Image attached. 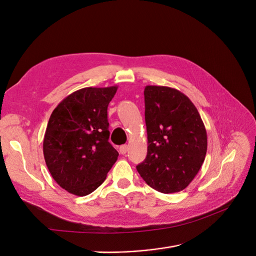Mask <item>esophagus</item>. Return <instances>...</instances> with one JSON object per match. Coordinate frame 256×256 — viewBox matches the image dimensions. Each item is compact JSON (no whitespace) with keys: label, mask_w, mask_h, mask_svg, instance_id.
Returning a JSON list of instances; mask_svg holds the SVG:
<instances>
[{"label":"esophagus","mask_w":256,"mask_h":256,"mask_svg":"<svg viewBox=\"0 0 256 256\" xmlns=\"http://www.w3.org/2000/svg\"><path fill=\"white\" fill-rule=\"evenodd\" d=\"M127 150H128V145H122L120 147V152L122 154H125L126 152H127Z\"/></svg>","instance_id":"esophagus-1"}]
</instances>
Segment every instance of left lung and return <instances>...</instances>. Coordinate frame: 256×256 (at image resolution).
Instances as JSON below:
<instances>
[{
    "label": "left lung",
    "instance_id": "obj_1",
    "mask_svg": "<svg viewBox=\"0 0 256 256\" xmlns=\"http://www.w3.org/2000/svg\"><path fill=\"white\" fill-rule=\"evenodd\" d=\"M147 156L136 166L154 190L180 192L198 173L207 152V134L191 100L178 90L147 85L144 90Z\"/></svg>",
    "mask_w": 256,
    "mask_h": 256
}]
</instances>
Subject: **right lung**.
<instances>
[{"label": "right lung", "instance_id": "add662e5", "mask_svg": "<svg viewBox=\"0 0 256 256\" xmlns=\"http://www.w3.org/2000/svg\"><path fill=\"white\" fill-rule=\"evenodd\" d=\"M118 86L84 88L53 110L44 138V156L62 188L84 196L102 184L118 160L109 142L108 106Z\"/></svg>", "mask_w": 256, "mask_h": 256}]
</instances>
